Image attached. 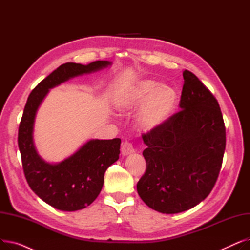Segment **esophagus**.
Listing matches in <instances>:
<instances>
[{
    "instance_id": "1",
    "label": "esophagus",
    "mask_w": 250,
    "mask_h": 250,
    "mask_svg": "<svg viewBox=\"0 0 250 250\" xmlns=\"http://www.w3.org/2000/svg\"><path fill=\"white\" fill-rule=\"evenodd\" d=\"M121 151H122V154L124 156H126V155H129L135 152V149L133 147V144L129 143L127 141L124 142L123 145H122V148H121Z\"/></svg>"
}]
</instances>
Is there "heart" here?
<instances>
[{
	"label": "heart",
	"instance_id": "obj_1",
	"mask_svg": "<svg viewBox=\"0 0 250 250\" xmlns=\"http://www.w3.org/2000/svg\"><path fill=\"white\" fill-rule=\"evenodd\" d=\"M152 80H143L129 87L116 100L121 110H133L142 107L138 115L141 128L152 130L162 125L172 114L177 102L176 92L169 86Z\"/></svg>",
	"mask_w": 250,
	"mask_h": 250
}]
</instances>
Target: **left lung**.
Here are the masks:
<instances>
[{
    "label": "left lung",
    "instance_id": "left-lung-1",
    "mask_svg": "<svg viewBox=\"0 0 250 250\" xmlns=\"http://www.w3.org/2000/svg\"><path fill=\"white\" fill-rule=\"evenodd\" d=\"M180 110L143 134L147 168L137 185L140 198L163 214L200 204L212 191L222 167L226 128L215 96L191 72L183 71Z\"/></svg>",
    "mask_w": 250,
    "mask_h": 250
}]
</instances>
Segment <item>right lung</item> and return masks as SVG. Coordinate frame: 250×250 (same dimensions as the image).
<instances>
[{
  "label": "right lung",
  "instance_id": "right-lung-1",
  "mask_svg": "<svg viewBox=\"0 0 250 250\" xmlns=\"http://www.w3.org/2000/svg\"><path fill=\"white\" fill-rule=\"evenodd\" d=\"M109 64L107 61H95L87 65L75 62L60 65L32 90L24 107L18 147L25 178L36 195L61 211H78L95 201L101 191L105 171L118 159L122 141L118 138L91 140L68 159L49 164L39 157L33 144L35 113L48 89Z\"/></svg>",
  "mask_w": 250,
  "mask_h": 250
}]
</instances>
